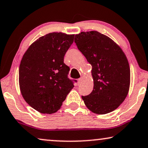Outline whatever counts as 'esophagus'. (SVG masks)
I'll list each match as a JSON object with an SVG mask.
<instances>
[{
  "label": "esophagus",
  "mask_w": 148,
  "mask_h": 148,
  "mask_svg": "<svg viewBox=\"0 0 148 148\" xmlns=\"http://www.w3.org/2000/svg\"><path fill=\"white\" fill-rule=\"evenodd\" d=\"M82 78H79L78 79V85H80L82 84Z\"/></svg>",
  "instance_id": "34e87169"
}]
</instances>
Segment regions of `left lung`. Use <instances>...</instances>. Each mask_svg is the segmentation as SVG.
Here are the masks:
<instances>
[{
    "label": "left lung",
    "mask_w": 148,
    "mask_h": 148,
    "mask_svg": "<svg viewBox=\"0 0 148 148\" xmlns=\"http://www.w3.org/2000/svg\"><path fill=\"white\" fill-rule=\"evenodd\" d=\"M75 43L92 66L94 89L82 96L85 104L98 114L114 110L125 100L130 85V68L124 52L110 38L96 31L75 35Z\"/></svg>",
    "instance_id": "8db88e82"
}]
</instances>
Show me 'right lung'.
<instances>
[{"mask_svg": "<svg viewBox=\"0 0 148 148\" xmlns=\"http://www.w3.org/2000/svg\"><path fill=\"white\" fill-rule=\"evenodd\" d=\"M74 35L53 32L40 37L24 54L19 66V87L25 102L38 112L52 114L74 87L64 56Z\"/></svg>", "mask_w": 148, "mask_h": 148, "instance_id": "obj_1", "label": "right lung"}]
</instances>
